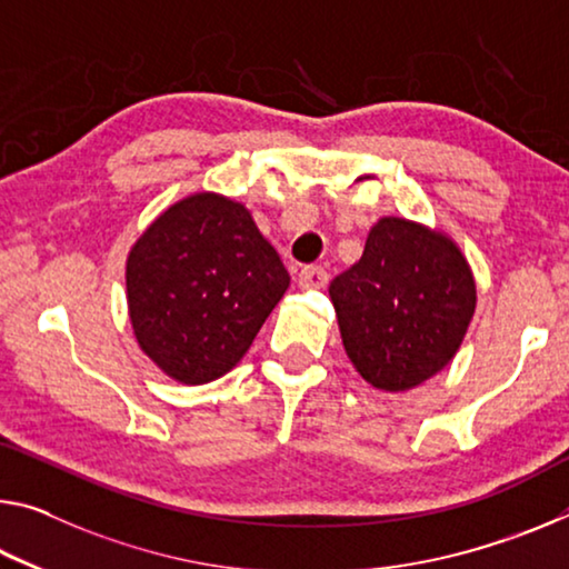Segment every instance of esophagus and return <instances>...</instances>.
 <instances>
[{
  "label": "esophagus",
  "mask_w": 569,
  "mask_h": 569,
  "mask_svg": "<svg viewBox=\"0 0 569 569\" xmlns=\"http://www.w3.org/2000/svg\"><path fill=\"white\" fill-rule=\"evenodd\" d=\"M329 283V273L321 266H306L299 273L301 288H323Z\"/></svg>",
  "instance_id": "esophagus-1"
}]
</instances>
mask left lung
Listing matches in <instances>:
<instances>
[{
    "instance_id": "obj_1",
    "label": "left lung",
    "mask_w": 569,
    "mask_h": 569,
    "mask_svg": "<svg viewBox=\"0 0 569 569\" xmlns=\"http://www.w3.org/2000/svg\"><path fill=\"white\" fill-rule=\"evenodd\" d=\"M329 296L351 365L387 392L440 372L476 309L473 273L456 242L405 218L369 230L362 258L333 278Z\"/></svg>"
}]
</instances>
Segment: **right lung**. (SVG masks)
Returning <instances> with one entry per match:
<instances>
[{"label": "right lung", "instance_id": "right-lung-1", "mask_svg": "<svg viewBox=\"0 0 569 569\" xmlns=\"http://www.w3.org/2000/svg\"><path fill=\"white\" fill-rule=\"evenodd\" d=\"M288 283L281 258L246 207L212 192L161 212L126 260L139 347L184 385L230 372Z\"/></svg>", "mask_w": 569, "mask_h": 569}]
</instances>
